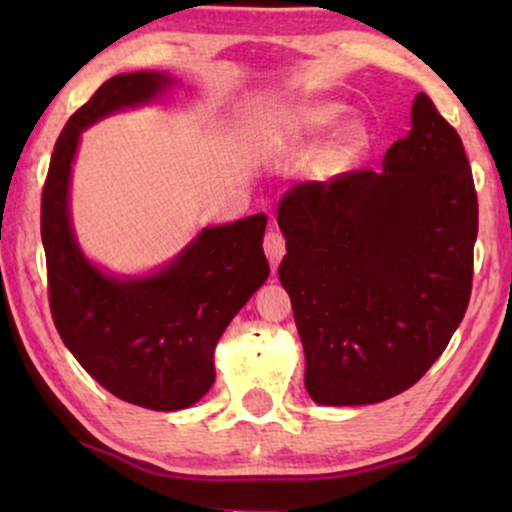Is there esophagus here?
<instances>
[{
  "mask_svg": "<svg viewBox=\"0 0 512 512\" xmlns=\"http://www.w3.org/2000/svg\"><path fill=\"white\" fill-rule=\"evenodd\" d=\"M263 249H265V256H268V261L272 265V270H277V265H279V261H282V256H284V251H286L284 235L279 233L277 228H270L268 233H265Z\"/></svg>",
  "mask_w": 512,
  "mask_h": 512,
  "instance_id": "1",
  "label": "esophagus"
}]
</instances>
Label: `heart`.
I'll list each match as a JSON object with an SVG mask.
<instances>
[{"label":"heart","instance_id":"1","mask_svg":"<svg viewBox=\"0 0 512 512\" xmlns=\"http://www.w3.org/2000/svg\"><path fill=\"white\" fill-rule=\"evenodd\" d=\"M328 118H331V109H312L305 114V125L307 128H319V125H324ZM349 137H352V130L342 132V142H347Z\"/></svg>","mask_w":512,"mask_h":512}]
</instances>
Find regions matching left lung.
Returning <instances> with one entry per match:
<instances>
[{
    "label": "left lung",
    "mask_w": 512,
    "mask_h": 512,
    "mask_svg": "<svg viewBox=\"0 0 512 512\" xmlns=\"http://www.w3.org/2000/svg\"><path fill=\"white\" fill-rule=\"evenodd\" d=\"M279 282L321 405H368L410 389L464 319L478 193L457 130L429 95L382 172H342L284 193Z\"/></svg>",
    "instance_id": "1"
}]
</instances>
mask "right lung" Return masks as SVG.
I'll return each mask as SVG.
<instances>
[{"label":"right lung","instance_id":"obj_1","mask_svg":"<svg viewBox=\"0 0 512 512\" xmlns=\"http://www.w3.org/2000/svg\"><path fill=\"white\" fill-rule=\"evenodd\" d=\"M167 83L156 72L104 81L62 128L41 191L55 328L104 389L149 410H181L207 394L216 342L270 275L263 254L265 214L202 230L177 261L144 279L104 275L76 247L67 191L81 130L111 111L149 102Z\"/></svg>","mask_w":512,"mask_h":512}]
</instances>
